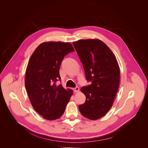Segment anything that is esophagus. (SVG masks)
Returning <instances> with one entry per match:
<instances>
[{"label": "esophagus", "instance_id": "34e87169", "mask_svg": "<svg viewBox=\"0 0 148 148\" xmlns=\"http://www.w3.org/2000/svg\"><path fill=\"white\" fill-rule=\"evenodd\" d=\"M73 91L74 92H78L79 91V87H76L75 88H73Z\"/></svg>", "mask_w": 148, "mask_h": 148}]
</instances>
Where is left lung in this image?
Instances as JSON below:
<instances>
[{
    "instance_id": "obj_1",
    "label": "left lung",
    "mask_w": 148,
    "mask_h": 148,
    "mask_svg": "<svg viewBox=\"0 0 148 148\" xmlns=\"http://www.w3.org/2000/svg\"><path fill=\"white\" fill-rule=\"evenodd\" d=\"M90 85L81 87L86 97L79 110L91 120L103 117L111 108L118 92L120 70L117 60L103 41L99 39H84L73 42Z\"/></svg>"
}]
</instances>
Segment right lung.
<instances>
[{
    "label": "right lung",
    "mask_w": 148,
    "mask_h": 148,
    "mask_svg": "<svg viewBox=\"0 0 148 148\" xmlns=\"http://www.w3.org/2000/svg\"><path fill=\"white\" fill-rule=\"evenodd\" d=\"M74 49L69 42L48 41L40 44L29 61L25 87L36 111L47 120L53 121L64 114L73 91L61 84L59 69L64 56Z\"/></svg>",
    "instance_id": "obj_1"
}]
</instances>
